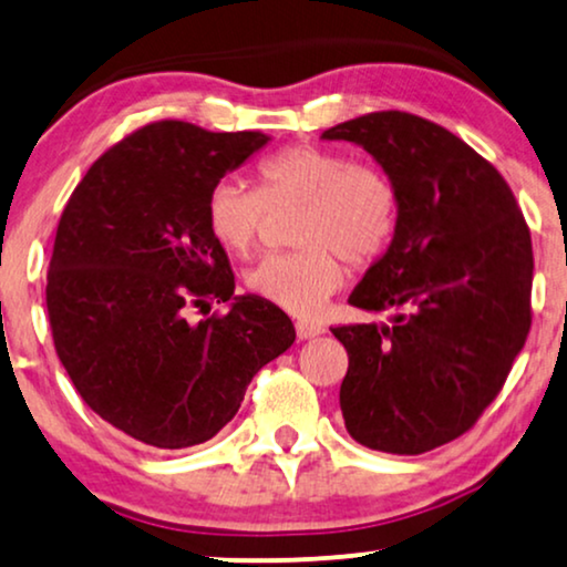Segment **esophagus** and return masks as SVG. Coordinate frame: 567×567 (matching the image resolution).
Returning <instances> with one entry per match:
<instances>
[{"instance_id": "1", "label": "esophagus", "mask_w": 567, "mask_h": 567, "mask_svg": "<svg viewBox=\"0 0 567 567\" xmlns=\"http://www.w3.org/2000/svg\"><path fill=\"white\" fill-rule=\"evenodd\" d=\"M295 331H298L300 341H310V338H318L320 333H326V328L318 323H308V320H298V323H295Z\"/></svg>"}]
</instances>
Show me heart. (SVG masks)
Segmentation results:
<instances>
[{
	"instance_id": "b5f03b06",
	"label": "heart",
	"mask_w": 567,
	"mask_h": 567,
	"mask_svg": "<svg viewBox=\"0 0 567 567\" xmlns=\"http://www.w3.org/2000/svg\"><path fill=\"white\" fill-rule=\"evenodd\" d=\"M295 244L302 249L272 255L247 272L257 298L300 318H312L343 285V255L364 265L394 231L396 198L386 177L369 165L346 163L338 152L298 145L259 165V193L224 177L208 193L206 216L216 241L249 255L265 234L269 210L298 208Z\"/></svg>"
}]
</instances>
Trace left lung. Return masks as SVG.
<instances>
[{
  "instance_id": "8db88e82",
  "label": "left lung",
  "mask_w": 567,
  "mask_h": 567,
  "mask_svg": "<svg viewBox=\"0 0 567 567\" xmlns=\"http://www.w3.org/2000/svg\"><path fill=\"white\" fill-rule=\"evenodd\" d=\"M396 198L390 247L349 295L392 323L331 328L349 353L341 412L353 441L417 455L473 427L527 341L532 239L514 193L478 152L404 112L336 124Z\"/></svg>"
}]
</instances>
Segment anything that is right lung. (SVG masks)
<instances>
[{"mask_svg":"<svg viewBox=\"0 0 567 567\" xmlns=\"http://www.w3.org/2000/svg\"><path fill=\"white\" fill-rule=\"evenodd\" d=\"M272 140L155 122L104 152L75 185L48 269V316L83 402L134 441L206 443L241 408L257 371L290 349L295 326L257 295H234L208 229V193ZM210 299L221 319L190 324Z\"/></svg>","mask_w":567,"mask_h":567,"instance_id":"add662e5","label":"right lung"}]
</instances>
